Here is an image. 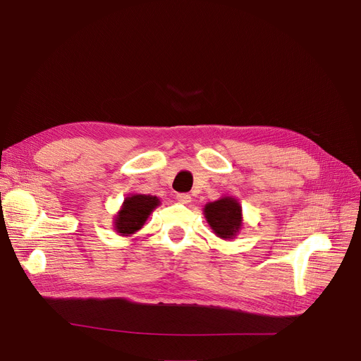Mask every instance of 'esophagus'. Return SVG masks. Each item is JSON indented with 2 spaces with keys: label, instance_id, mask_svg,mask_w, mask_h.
<instances>
[{
  "label": "esophagus",
  "instance_id": "1",
  "mask_svg": "<svg viewBox=\"0 0 361 361\" xmlns=\"http://www.w3.org/2000/svg\"><path fill=\"white\" fill-rule=\"evenodd\" d=\"M176 199L180 203H190L191 202V195L187 194V192H179V194H176Z\"/></svg>",
  "mask_w": 361,
  "mask_h": 361
}]
</instances>
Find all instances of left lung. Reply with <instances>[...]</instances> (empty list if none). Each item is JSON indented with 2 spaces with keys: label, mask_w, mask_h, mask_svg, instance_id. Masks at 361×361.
<instances>
[{
  "label": "left lung",
  "mask_w": 361,
  "mask_h": 361,
  "mask_svg": "<svg viewBox=\"0 0 361 361\" xmlns=\"http://www.w3.org/2000/svg\"><path fill=\"white\" fill-rule=\"evenodd\" d=\"M204 218L216 236L233 239L243 226V207L233 197H223L204 206Z\"/></svg>",
  "instance_id": "left-lung-1"
}]
</instances>
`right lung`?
<instances>
[{
  "mask_svg": "<svg viewBox=\"0 0 361 361\" xmlns=\"http://www.w3.org/2000/svg\"><path fill=\"white\" fill-rule=\"evenodd\" d=\"M157 206H159V199L157 195L134 194L126 197L122 209L114 218V231L122 236L134 235L145 226L147 216L154 212Z\"/></svg>",
  "mask_w": 361,
  "mask_h": 361,
  "instance_id": "1",
  "label": "right lung"
}]
</instances>
